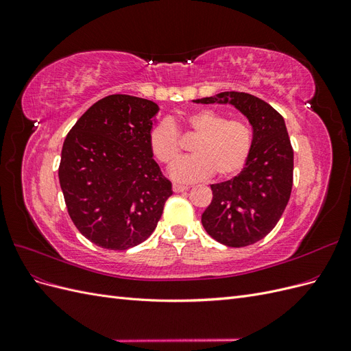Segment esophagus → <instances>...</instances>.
I'll list each match as a JSON object with an SVG mask.
<instances>
[{"label": "esophagus", "mask_w": 351, "mask_h": 351, "mask_svg": "<svg viewBox=\"0 0 351 351\" xmlns=\"http://www.w3.org/2000/svg\"><path fill=\"white\" fill-rule=\"evenodd\" d=\"M189 187L187 186H182V184H173V190L176 193H180V192H186Z\"/></svg>", "instance_id": "34e87169"}]
</instances>
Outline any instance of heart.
<instances>
[{
	"label": "heart",
	"instance_id": "1",
	"mask_svg": "<svg viewBox=\"0 0 351 351\" xmlns=\"http://www.w3.org/2000/svg\"><path fill=\"white\" fill-rule=\"evenodd\" d=\"M184 124L197 136L192 156L177 161L171 177L178 183H193L215 173L219 178L237 174L247 162L252 151V129L246 120L227 119L215 110H199L189 114ZM154 156L164 165H171L182 154V142L177 125L169 120L158 121L149 133Z\"/></svg>",
	"mask_w": 351,
	"mask_h": 351
}]
</instances>
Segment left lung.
<instances>
[{
	"mask_svg": "<svg viewBox=\"0 0 351 351\" xmlns=\"http://www.w3.org/2000/svg\"><path fill=\"white\" fill-rule=\"evenodd\" d=\"M231 104L249 119L252 151L241 173L210 184L212 202L202 214L208 234L228 247L262 240L277 226L293 187V147L282 115L250 93L222 92L196 99Z\"/></svg>",
	"mask_w": 351,
	"mask_h": 351,
	"instance_id": "obj_1",
	"label": "left lung"
}]
</instances>
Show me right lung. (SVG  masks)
Instances as JSON below:
<instances>
[{
  "label": "right lung",
  "instance_id": "obj_1",
  "mask_svg": "<svg viewBox=\"0 0 351 351\" xmlns=\"http://www.w3.org/2000/svg\"><path fill=\"white\" fill-rule=\"evenodd\" d=\"M156 112L152 101L110 95L80 117L62 145L58 177L69 215L99 247L145 241L173 195L149 146Z\"/></svg>",
  "mask_w": 351,
  "mask_h": 351
}]
</instances>
